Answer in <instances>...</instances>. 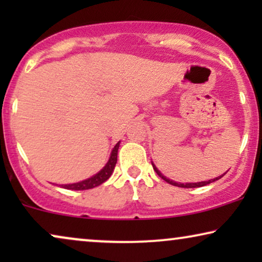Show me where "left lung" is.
<instances>
[{
  "instance_id": "1",
  "label": "left lung",
  "mask_w": 262,
  "mask_h": 262,
  "mask_svg": "<svg viewBox=\"0 0 262 262\" xmlns=\"http://www.w3.org/2000/svg\"><path fill=\"white\" fill-rule=\"evenodd\" d=\"M151 164H152V168H154V170L156 171L157 173V175H159V177L161 178V179H163L164 181H167L168 184H170V185H173V186H178V187H184V188H195V187H202V186H205V185H209V184H211V182H213V181H217V180H220V179L223 177L224 174H227V173H224L223 175H221L220 178H216V179H211V180H209V181H202V182H189V184H179V182H175V181H173V180H169V179H167L166 177H164V175L161 173V171L157 169L156 168V166L155 164H154L152 162H151Z\"/></svg>"
}]
</instances>
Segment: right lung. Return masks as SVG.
Returning <instances> with one entry per match:
<instances>
[{
  "label": "right lung",
  "instance_id": "add662e5",
  "mask_svg": "<svg viewBox=\"0 0 262 262\" xmlns=\"http://www.w3.org/2000/svg\"><path fill=\"white\" fill-rule=\"evenodd\" d=\"M120 142H118L116 146H114L112 152H111L108 162L106 163V166L99 171L98 174L93 175L92 178L87 179V180L76 182V184H69V185H62L63 188L66 189H74V191H83V189H91L94 188L96 186L101 185L105 182L107 179H110L111 175L113 173L114 167L117 163V157H118V149H119Z\"/></svg>",
  "mask_w": 262,
  "mask_h": 262
}]
</instances>
